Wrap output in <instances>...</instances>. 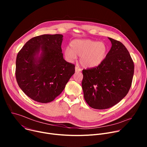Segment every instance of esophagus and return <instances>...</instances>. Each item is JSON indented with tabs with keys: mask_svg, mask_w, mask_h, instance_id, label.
<instances>
[{
	"mask_svg": "<svg viewBox=\"0 0 147 147\" xmlns=\"http://www.w3.org/2000/svg\"><path fill=\"white\" fill-rule=\"evenodd\" d=\"M75 71H76V72H80L81 71V69L80 67H78V66H76Z\"/></svg>",
	"mask_w": 147,
	"mask_h": 147,
	"instance_id": "34e87169",
	"label": "esophagus"
}]
</instances>
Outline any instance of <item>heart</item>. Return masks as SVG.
Segmentation results:
<instances>
[{
    "label": "heart",
    "instance_id": "obj_1",
    "mask_svg": "<svg viewBox=\"0 0 147 147\" xmlns=\"http://www.w3.org/2000/svg\"><path fill=\"white\" fill-rule=\"evenodd\" d=\"M70 47L65 48V57L69 61L76 59L80 56V62L86 68L95 67L105 59L108 53V46L103 42L91 39H74L70 44Z\"/></svg>",
    "mask_w": 147,
    "mask_h": 147
}]
</instances>
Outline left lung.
Instances as JSON below:
<instances>
[{
  "label": "left lung",
  "mask_w": 147,
  "mask_h": 147,
  "mask_svg": "<svg viewBox=\"0 0 147 147\" xmlns=\"http://www.w3.org/2000/svg\"><path fill=\"white\" fill-rule=\"evenodd\" d=\"M112 47L99 66L82 70V88L88 105L96 109L110 108L126 96L131 86L134 62L120 41L109 38Z\"/></svg>",
  "instance_id": "1"
}]
</instances>
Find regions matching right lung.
<instances>
[{
    "instance_id": "1",
    "label": "right lung",
    "mask_w": 147,
    "mask_h": 147,
    "mask_svg": "<svg viewBox=\"0 0 147 147\" xmlns=\"http://www.w3.org/2000/svg\"><path fill=\"white\" fill-rule=\"evenodd\" d=\"M62 40L61 34L35 36L17 54L16 78L18 85L35 101H53L75 73V65L63 59Z\"/></svg>"
}]
</instances>
